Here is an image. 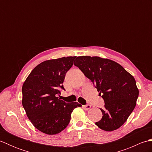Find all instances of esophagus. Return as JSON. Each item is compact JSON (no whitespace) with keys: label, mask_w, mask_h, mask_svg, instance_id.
I'll return each mask as SVG.
<instances>
[{"label":"esophagus","mask_w":152,"mask_h":152,"mask_svg":"<svg viewBox=\"0 0 152 152\" xmlns=\"http://www.w3.org/2000/svg\"><path fill=\"white\" fill-rule=\"evenodd\" d=\"M83 108H84L85 110H88L91 108V105H90V104H86V105L83 106Z\"/></svg>","instance_id":"esophagus-1"}]
</instances>
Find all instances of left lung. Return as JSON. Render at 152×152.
Here are the masks:
<instances>
[{
	"label": "left lung",
	"instance_id": "obj_1",
	"mask_svg": "<svg viewBox=\"0 0 152 152\" xmlns=\"http://www.w3.org/2000/svg\"><path fill=\"white\" fill-rule=\"evenodd\" d=\"M74 64L89 78L104 101L102 117L95 124L106 131H114L127 121L138 96L134 77L118 63L99 57H78Z\"/></svg>",
	"mask_w": 152,
	"mask_h": 152
}]
</instances>
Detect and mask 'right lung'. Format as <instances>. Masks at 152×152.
Here are the masks:
<instances>
[{"instance_id": "obj_1", "label": "right lung", "mask_w": 152, "mask_h": 152, "mask_svg": "<svg viewBox=\"0 0 152 152\" xmlns=\"http://www.w3.org/2000/svg\"><path fill=\"white\" fill-rule=\"evenodd\" d=\"M76 57L44 61L31 71L23 85V106L32 124L44 133H59L69 125L73 110L81 106L58 97L60 89L64 90V77Z\"/></svg>"}]
</instances>
